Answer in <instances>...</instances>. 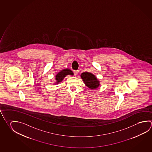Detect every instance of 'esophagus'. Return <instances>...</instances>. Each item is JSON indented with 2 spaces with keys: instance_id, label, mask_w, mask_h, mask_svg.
<instances>
[{
  "instance_id": "34e87169",
  "label": "esophagus",
  "mask_w": 152,
  "mask_h": 152,
  "mask_svg": "<svg viewBox=\"0 0 152 152\" xmlns=\"http://www.w3.org/2000/svg\"><path fill=\"white\" fill-rule=\"evenodd\" d=\"M74 72V75H75V76H77V75H78V74L79 73V71H78V70H75Z\"/></svg>"
}]
</instances>
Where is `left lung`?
I'll return each mask as SVG.
<instances>
[{"mask_svg": "<svg viewBox=\"0 0 152 152\" xmlns=\"http://www.w3.org/2000/svg\"><path fill=\"white\" fill-rule=\"evenodd\" d=\"M80 77L85 83L86 86L91 89H96L99 87L100 83L96 77L90 72H83Z\"/></svg>", "mask_w": 152, "mask_h": 152, "instance_id": "1", "label": "left lung"}]
</instances>
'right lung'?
I'll list each match as a JSON object with an SVG mask.
<instances>
[{
  "mask_svg": "<svg viewBox=\"0 0 152 152\" xmlns=\"http://www.w3.org/2000/svg\"><path fill=\"white\" fill-rule=\"evenodd\" d=\"M73 75L74 73L72 71L69 69H64L61 70L60 72L57 74L56 76V84H58L60 82H62V80L64 79V77L67 75Z\"/></svg>",
  "mask_w": 152,
  "mask_h": 152,
  "instance_id": "obj_1",
  "label": "right lung"
}]
</instances>
